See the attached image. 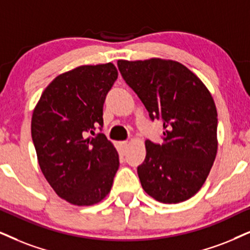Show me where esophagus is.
<instances>
[{
    "instance_id": "esophagus-1",
    "label": "esophagus",
    "mask_w": 250,
    "mask_h": 250,
    "mask_svg": "<svg viewBox=\"0 0 250 250\" xmlns=\"http://www.w3.org/2000/svg\"><path fill=\"white\" fill-rule=\"evenodd\" d=\"M120 145H121L122 150H123V151H125V150H127V147H128L129 143H128L127 141H123V142H120Z\"/></svg>"
}]
</instances>
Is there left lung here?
<instances>
[{
  "label": "left lung",
  "instance_id": "obj_1",
  "mask_svg": "<svg viewBox=\"0 0 250 250\" xmlns=\"http://www.w3.org/2000/svg\"><path fill=\"white\" fill-rule=\"evenodd\" d=\"M123 80L151 120L164 123L163 143L145 141L146 157L137 167L147 195L175 204L203 186L216 159L217 109L210 91L194 72L172 60H119Z\"/></svg>",
  "mask_w": 250,
  "mask_h": 250
}]
</instances>
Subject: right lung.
I'll return each mask as SVG.
<instances>
[{"mask_svg":"<svg viewBox=\"0 0 250 250\" xmlns=\"http://www.w3.org/2000/svg\"><path fill=\"white\" fill-rule=\"evenodd\" d=\"M118 78L113 63L81 65L59 75L33 110L31 132L41 172L69 203L85 207L108 195L119 169V154L104 134L103 107Z\"/></svg>","mask_w":250,"mask_h":250,"instance_id":"obj_1","label":"right lung"}]
</instances>
